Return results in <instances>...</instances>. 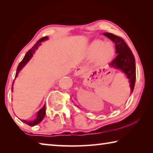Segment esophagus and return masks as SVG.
Masks as SVG:
<instances>
[{"label": "esophagus", "instance_id": "esophagus-1", "mask_svg": "<svg viewBox=\"0 0 153 153\" xmlns=\"http://www.w3.org/2000/svg\"><path fill=\"white\" fill-rule=\"evenodd\" d=\"M84 69L83 68V67H77V68H76V71H75L74 76H79L84 74Z\"/></svg>", "mask_w": 153, "mask_h": 153}]
</instances>
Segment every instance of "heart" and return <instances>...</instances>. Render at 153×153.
<instances>
[{
  "label": "heart",
  "mask_w": 153,
  "mask_h": 153,
  "mask_svg": "<svg viewBox=\"0 0 153 153\" xmlns=\"http://www.w3.org/2000/svg\"><path fill=\"white\" fill-rule=\"evenodd\" d=\"M115 46L111 42L97 40L90 44L88 48V55L90 58L95 57L97 63L102 65L110 61L115 55Z\"/></svg>",
  "instance_id": "heart-1"
}]
</instances>
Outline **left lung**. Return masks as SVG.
I'll list each match as a JSON object with an SVG mask.
<instances>
[{
    "label": "left lung",
    "mask_w": 153,
    "mask_h": 153,
    "mask_svg": "<svg viewBox=\"0 0 153 153\" xmlns=\"http://www.w3.org/2000/svg\"><path fill=\"white\" fill-rule=\"evenodd\" d=\"M103 35L115 42L116 53L117 54L116 57L110 62L109 66L114 69H120L126 75L130 83L131 92H132L136 81V63L132 52L120 36L111 33H104Z\"/></svg>",
    "instance_id": "8db88e82"
}]
</instances>
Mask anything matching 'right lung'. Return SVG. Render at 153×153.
<instances>
[{"label":"right lung","mask_w":153,"mask_h":153,"mask_svg":"<svg viewBox=\"0 0 153 153\" xmlns=\"http://www.w3.org/2000/svg\"><path fill=\"white\" fill-rule=\"evenodd\" d=\"M48 38V37H47V36H45V37L42 38L32 46V48L30 49V50L27 52V53L25 54V55L24 57V59H23V60L20 62V63L19 64V65H18V67H17L15 77H17L18 73H19V72L22 70L23 67H24L25 65H26L27 62L29 61L31 59V58L32 57V56L33 54H34L35 51L37 50L38 48L39 47V46L41 45V42H43L44 40H47ZM11 90L13 92V85H12ZM37 114H38L37 117H36V118L33 121H25V120H22V121H23V122L27 124V125L30 126H34L36 125H37V124L41 122V121L43 120L44 117H45V114H46V105H45L43 106V107L41 108L39 111H38Z\"/></svg>","instance_id":"obj_1"}]
</instances>
